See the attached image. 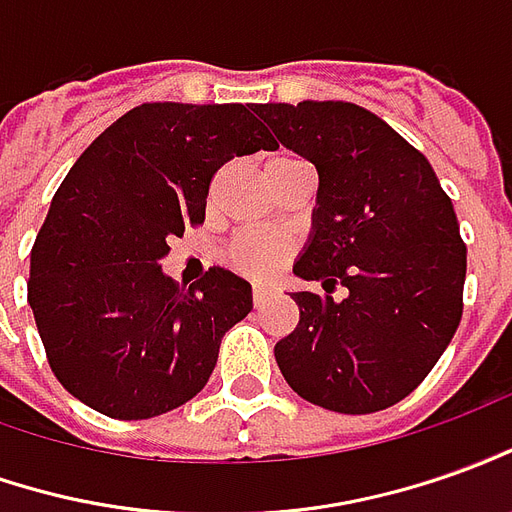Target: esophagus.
Instances as JSON below:
<instances>
[{
	"mask_svg": "<svg viewBox=\"0 0 512 512\" xmlns=\"http://www.w3.org/2000/svg\"><path fill=\"white\" fill-rule=\"evenodd\" d=\"M270 295H273V292L267 290V287H253V303H256V306L267 301Z\"/></svg>",
	"mask_w": 512,
	"mask_h": 512,
	"instance_id": "obj_1",
	"label": "esophagus"
}]
</instances>
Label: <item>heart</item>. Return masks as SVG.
<instances>
[{
    "mask_svg": "<svg viewBox=\"0 0 512 512\" xmlns=\"http://www.w3.org/2000/svg\"><path fill=\"white\" fill-rule=\"evenodd\" d=\"M298 161L295 155H276L267 167H278V164H292ZM290 256V245L287 239L276 234H264V231H245V234L234 236L225 248V264L239 273V276L253 278V281H267L281 270V264Z\"/></svg>",
    "mask_w": 512,
    "mask_h": 512,
    "instance_id": "1",
    "label": "heart"
}]
</instances>
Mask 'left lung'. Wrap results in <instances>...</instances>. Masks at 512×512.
<instances>
[{
  "instance_id": "left-lung-1",
  "label": "left lung",
  "mask_w": 512,
  "mask_h": 512,
  "mask_svg": "<svg viewBox=\"0 0 512 512\" xmlns=\"http://www.w3.org/2000/svg\"><path fill=\"white\" fill-rule=\"evenodd\" d=\"M317 169L312 231L292 273L348 295L292 292L301 320L276 343L292 390L331 412L368 415L410 396L463 317L465 245L424 153L384 119L340 100L253 108Z\"/></svg>"
}]
</instances>
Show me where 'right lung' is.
Returning <instances> with one entry per match:
<instances>
[{"mask_svg": "<svg viewBox=\"0 0 512 512\" xmlns=\"http://www.w3.org/2000/svg\"><path fill=\"white\" fill-rule=\"evenodd\" d=\"M276 147L253 105L144 102L74 161L27 281L49 368L74 398L144 421L206 387L222 334L253 309V290L225 267L178 290L161 259L172 236L203 222L222 164Z\"/></svg>", "mask_w": 512, "mask_h": 512, "instance_id": "add662e5", "label": "right lung"}]
</instances>
